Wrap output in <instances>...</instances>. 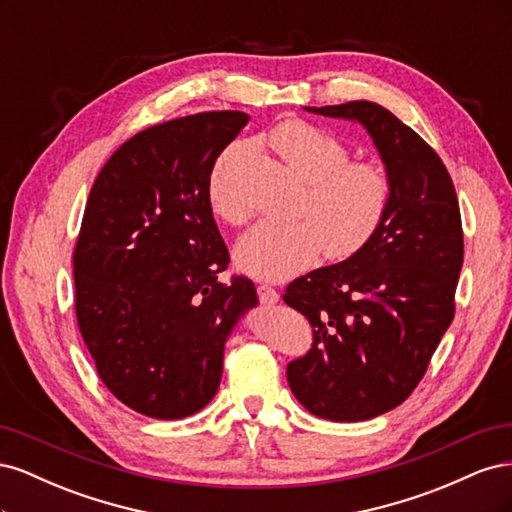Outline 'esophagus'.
Wrapping results in <instances>:
<instances>
[{"instance_id":"34e87169","label":"esophagus","mask_w":512,"mask_h":512,"mask_svg":"<svg viewBox=\"0 0 512 512\" xmlns=\"http://www.w3.org/2000/svg\"><path fill=\"white\" fill-rule=\"evenodd\" d=\"M256 292H258V299H260L262 305H275L277 301H280V292H277L271 286H267V284H260L256 288Z\"/></svg>"}]
</instances>
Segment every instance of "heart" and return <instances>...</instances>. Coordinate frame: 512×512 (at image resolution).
Here are the masks:
<instances>
[{"mask_svg":"<svg viewBox=\"0 0 512 512\" xmlns=\"http://www.w3.org/2000/svg\"><path fill=\"white\" fill-rule=\"evenodd\" d=\"M271 147L307 181L299 203L301 218L260 222L237 245V262L260 280L282 282L309 269L327 252L344 260L374 239L393 203V177L374 160H350V149L331 132L303 119L273 128ZM237 149H228L209 179V203L215 215L241 224L247 213L232 196L228 173Z\"/></svg>","mask_w":512,"mask_h":512,"instance_id":"heart-1","label":"heart"}]
</instances>
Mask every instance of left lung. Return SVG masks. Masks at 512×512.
<instances>
[{
  "label": "left lung",
  "instance_id": "left-lung-1",
  "mask_svg": "<svg viewBox=\"0 0 512 512\" xmlns=\"http://www.w3.org/2000/svg\"><path fill=\"white\" fill-rule=\"evenodd\" d=\"M305 111L359 121L395 185L386 220L361 252L284 292L314 335L309 352L288 363L290 391L327 421H367L410 397L451 327L461 213L438 153L384 106L354 100Z\"/></svg>",
  "mask_w": 512,
  "mask_h": 512
}]
</instances>
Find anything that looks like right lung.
<instances>
[{
    "label": "right lung",
    "mask_w": 512,
    "mask_h": 512,
    "mask_svg": "<svg viewBox=\"0 0 512 512\" xmlns=\"http://www.w3.org/2000/svg\"><path fill=\"white\" fill-rule=\"evenodd\" d=\"M250 121L211 111L134 134L89 192L74 247L76 320L98 376L121 404L162 421L218 393L224 344L258 303L228 269L213 220L215 160Z\"/></svg>",
    "instance_id": "obj_1"
}]
</instances>
